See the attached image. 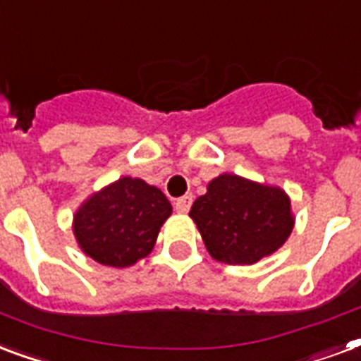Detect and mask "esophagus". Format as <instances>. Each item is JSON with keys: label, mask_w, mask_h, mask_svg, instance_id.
Here are the masks:
<instances>
[{"label": "esophagus", "mask_w": 361, "mask_h": 361, "mask_svg": "<svg viewBox=\"0 0 361 361\" xmlns=\"http://www.w3.org/2000/svg\"><path fill=\"white\" fill-rule=\"evenodd\" d=\"M190 205L192 196L190 194H186V196L178 197L177 202H175V209H177V213H188V211H190Z\"/></svg>", "instance_id": "esophagus-1"}]
</instances>
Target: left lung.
Here are the masks:
<instances>
[{"mask_svg": "<svg viewBox=\"0 0 361 361\" xmlns=\"http://www.w3.org/2000/svg\"><path fill=\"white\" fill-rule=\"evenodd\" d=\"M190 219L209 255L224 264H255L287 242L295 226L280 186L222 173L194 202Z\"/></svg>", "mask_w": 361, "mask_h": 361, "instance_id": "8db88e82", "label": "left lung"}]
</instances>
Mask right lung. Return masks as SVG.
I'll use <instances>...</instances> for the list:
<instances>
[{"mask_svg":"<svg viewBox=\"0 0 361 361\" xmlns=\"http://www.w3.org/2000/svg\"><path fill=\"white\" fill-rule=\"evenodd\" d=\"M171 213L169 200L158 186L121 177L81 203L72 230L81 251L93 261L127 268L152 253Z\"/></svg>","mask_w":361,"mask_h":361,"instance_id":"obj_1","label":"right lung"}]
</instances>
